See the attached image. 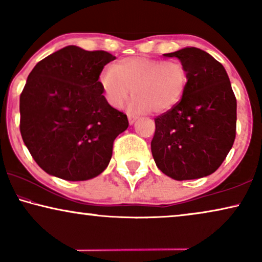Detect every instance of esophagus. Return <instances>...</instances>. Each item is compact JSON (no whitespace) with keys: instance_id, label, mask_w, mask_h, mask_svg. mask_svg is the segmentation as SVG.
Segmentation results:
<instances>
[{"instance_id":"34e87169","label":"esophagus","mask_w":262,"mask_h":262,"mask_svg":"<svg viewBox=\"0 0 262 262\" xmlns=\"http://www.w3.org/2000/svg\"><path fill=\"white\" fill-rule=\"evenodd\" d=\"M136 120H137V117H132V116H128V123H130V125L134 124Z\"/></svg>"}]
</instances>
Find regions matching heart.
<instances>
[{"mask_svg":"<svg viewBox=\"0 0 262 262\" xmlns=\"http://www.w3.org/2000/svg\"><path fill=\"white\" fill-rule=\"evenodd\" d=\"M105 98L114 108H121L131 95L130 108L136 113H164L184 98L188 73L178 60L132 57L117 63L101 76Z\"/></svg>","mask_w":262,"mask_h":262,"instance_id":"heart-1","label":"heart"}]
</instances>
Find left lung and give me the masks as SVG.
Returning <instances> with one entry per match:
<instances>
[{"label":"left lung","instance_id":"8db88e82","mask_svg":"<svg viewBox=\"0 0 262 262\" xmlns=\"http://www.w3.org/2000/svg\"><path fill=\"white\" fill-rule=\"evenodd\" d=\"M177 57L188 73L184 98L155 118L151 152L159 169L174 180H192L216 171L236 137V98L224 67L209 53L185 48Z\"/></svg>","mask_w":262,"mask_h":262}]
</instances>
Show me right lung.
<instances>
[{
	"mask_svg": "<svg viewBox=\"0 0 262 262\" xmlns=\"http://www.w3.org/2000/svg\"><path fill=\"white\" fill-rule=\"evenodd\" d=\"M116 57L75 45L40 60L20 95V132L46 173L68 181L98 177L113 142L128 126L126 114L102 95L99 76Z\"/></svg>",
	"mask_w": 262,
	"mask_h": 262,
	"instance_id": "add662e5",
	"label": "right lung"
}]
</instances>
